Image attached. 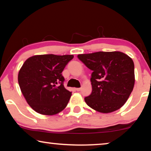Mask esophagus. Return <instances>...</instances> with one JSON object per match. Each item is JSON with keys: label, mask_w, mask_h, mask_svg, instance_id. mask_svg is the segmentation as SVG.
Instances as JSON below:
<instances>
[{"label": "esophagus", "mask_w": 151, "mask_h": 151, "mask_svg": "<svg viewBox=\"0 0 151 151\" xmlns=\"http://www.w3.org/2000/svg\"><path fill=\"white\" fill-rule=\"evenodd\" d=\"M75 89H76V91H81V88H76Z\"/></svg>", "instance_id": "1"}]
</instances>
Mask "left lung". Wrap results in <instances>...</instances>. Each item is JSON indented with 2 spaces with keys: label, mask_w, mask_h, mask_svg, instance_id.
I'll return each instance as SVG.
<instances>
[{
  "label": "left lung",
  "mask_w": 151,
  "mask_h": 151,
  "mask_svg": "<svg viewBox=\"0 0 151 151\" xmlns=\"http://www.w3.org/2000/svg\"><path fill=\"white\" fill-rule=\"evenodd\" d=\"M78 58L91 70L92 92L85 102L92 109L109 113L123 106L135 83L134 64L121 51L79 54Z\"/></svg>",
  "instance_id": "8db88e82"
}]
</instances>
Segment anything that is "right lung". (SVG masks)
Segmentation results:
<instances>
[{"instance_id":"add662e5","label":"right lung","mask_w":151,"mask_h":151,"mask_svg":"<svg viewBox=\"0 0 151 151\" xmlns=\"http://www.w3.org/2000/svg\"><path fill=\"white\" fill-rule=\"evenodd\" d=\"M73 58V55H36L24 63L18 73V83L34 111L44 115H54L66 107L72 92L63 85L62 73Z\"/></svg>"}]
</instances>
